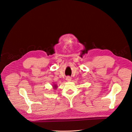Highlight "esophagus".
<instances>
[{"instance_id":"esophagus-1","label":"esophagus","mask_w":132,"mask_h":132,"mask_svg":"<svg viewBox=\"0 0 132 132\" xmlns=\"http://www.w3.org/2000/svg\"><path fill=\"white\" fill-rule=\"evenodd\" d=\"M71 78L70 77L68 76V77H66V80H67V81H69H69L71 80Z\"/></svg>"}]
</instances>
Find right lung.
<instances>
[{"label":"right lung","instance_id":"right-lung-1","mask_svg":"<svg viewBox=\"0 0 132 132\" xmlns=\"http://www.w3.org/2000/svg\"><path fill=\"white\" fill-rule=\"evenodd\" d=\"M54 87H55V88H56V87H57V86H56L55 85H54Z\"/></svg>","mask_w":132,"mask_h":132}]
</instances>
